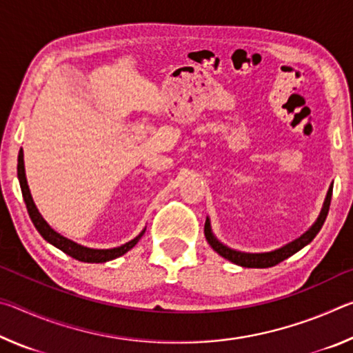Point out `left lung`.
Listing matches in <instances>:
<instances>
[{"label":"left lung","instance_id":"1","mask_svg":"<svg viewBox=\"0 0 353 353\" xmlns=\"http://www.w3.org/2000/svg\"><path fill=\"white\" fill-rule=\"evenodd\" d=\"M332 191L333 187L328 188L327 191V198L324 202V207H322V210L319 213L318 219H316V223L310 227V229L305 232V234L301 235L297 238V240L291 241L288 244H285L283 248L276 249V250H271V252H263V254H248V252H240V250H234L230 248L224 246L223 243H219L214 235L212 234V227H210V219L207 218L205 221V227H204V234L205 238L210 246L213 248V250H216V252L224 256L232 263H235L238 266H243V268H271V266H276L279 265L280 261H283L291 256L292 254H296L301 250L302 248H305L308 243L313 241V238L318 235V232L321 230V227L324 225V221L327 218V213H328V208H330V199H332Z\"/></svg>","mask_w":353,"mask_h":353}]
</instances>
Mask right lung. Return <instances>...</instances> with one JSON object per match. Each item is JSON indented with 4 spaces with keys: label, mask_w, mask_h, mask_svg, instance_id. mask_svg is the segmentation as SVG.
<instances>
[{
    "label": "right lung",
    "mask_w": 353,
    "mask_h": 353,
    "mask_svg": "<svg viewBox=\"0 0 353 353\" xmlns=\"http://www.w3.org/2000/svg\"><path fill=\"white\" fill-rule=\"evenodd\" d=\"M17 174H19V181H20V187H21V193H23V199H25V204L28 208L29 218L35 225V229L39 230V234L45 238V240L56 246L57 249H61L62 252H65L73 259L83 261V263H104L113 259H118L128 252V250L132 249L137 243H139L140 238L145 234V230L141 232L139 236H135L134 240H130L129 243L123 244L119 248H113V249H92V248H85L81 246L74 241L68 240V238L62 236L61 234H57L54 229H51L50 224L46 223L43 216L39 213L37 207H35L31 191H29L28 187V181H26V174H25V160H23V149H20L19 152V165H17Z\"/></svg>",
    "instance_id": "add662e5"
}]
</instances>
